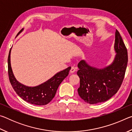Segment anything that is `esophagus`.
I'll use <instances>...</instances> for the list:
<instances>
[{
  "mask_svg": "<svg viewBox=\"0 0 132 132\" xmlns=\"http://www.w3.org/2000/svg\"><path fill=\"white\" fill-rule=\"evenodd\" d=\"M76 70V68L75 67H74V66H71V69H70V73H74Z\"/></svg>",
  "mask_w": 132,
  "mask_h": 132,
  "instance_id": "esophagus-1",
  "label": "esophagus"
}]
</instances>
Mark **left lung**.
I'll return each mask as SVG.
<instances>
[{
  "label": "left lung",
  "mask_w": 132,
  "mask_h": 132,
  "mask_svg": "<svg viewBox=\"0 0 132 132\" xmlns=\"http://www.w3.org/2000/svg\"><path fill=\"white\" fill-rule=\"evenodd\" d=\"M117 55L110 65L98 69L82 60L78 64L77 74L80 78L78 93L90 104L107 101L118 92L123 80L128 64V51L117 30L114 45Z\"/></svg>",
  "instance_id": "8db88e82"
}]
</instances>
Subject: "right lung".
Listing matches in <instances>:
<instances>
[{"instance_id":"add662e5","label":"right lung","mask_w":132,"mask_h":132,"mask_svg":"<svg viewBox=\"0 0 132 132\" xmlns=\"http://www.w3.org/2000/svg\"><path fill=\"white\" fill-rule=\"evenodd\" d=\"M23 28L19 31L17 35L23 31ZM8 56V74L12 87L17 95L28 103L45 105L48 104L53 98L56 93L57 88L62 81L68 76L71 67L59 71L47 81L35 87H28L19 82L13 75L10 63V53Z\"/></svg>"}]
</instances>
